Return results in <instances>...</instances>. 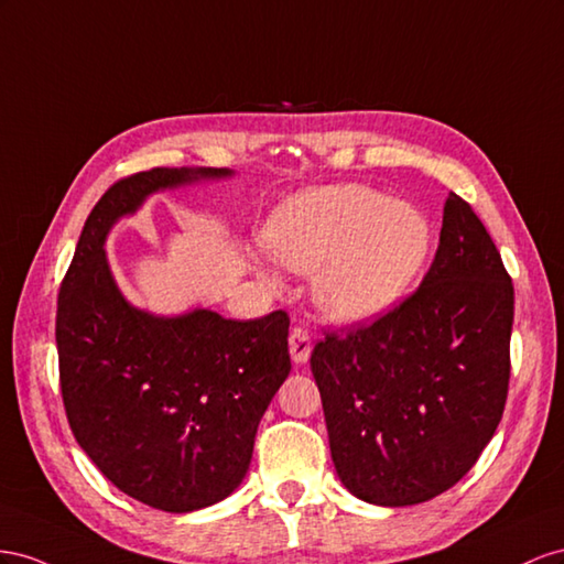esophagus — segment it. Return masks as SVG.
Wrapping results in <instances>:
<instances>
[{"mask_svg":"<svg viewBox=\"0 0 564 564\" xmlns=\"http://www.w3.org/2000/svg\"><path fill=\"white\" fill-rule=\"evenodd\" d=\"M288 347H291V357L295 364H304L312 354V337L302 326L291 330V337H288Z\"/></svg>","mask_w":564,"mask_h":564,"instance_id":"34e87169","label":"esophagus"}]
</instances>
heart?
<instances>
[{"mask_svg":"<svg viewBox=\"0 0 564 564\" xmlns=\"http://www.w3.org/2000/svg\"><path fill=\"white\" fill-rule=\"evenodd\" d=\"M264 246L295 271H316V300L345 324L371 321L406 295L421 273L432 224L415 205L361 184L304 191L264 227Z\"/></svg>","mask_w":564,"mask_h":564,"instance_id":"heart-1","label":"heart"}]
</instances>
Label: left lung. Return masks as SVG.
Instances as JSON below:
<instances>
[{"label":"left lung","mask_w":564,"mask_h":564,"mask_svg":"<svg viewBox=\"0 0 564 564\" xmlns=\"http://www.w3.org/2000/svg\"><path fill=\"white\" fill-rule=\"evenodd\" d=\"M514 291L485 224L448 193L423 283L312 351L337 477L361 501L415 506L452 489L501 423Z\"/></svg>","instance_id":"1"}]
</instances>
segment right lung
Returning a JSON list of instances; mask_svg holds the SVG:
<instances>
[{"label":"right lung","instance_id":"1","mask_svg":"<svg viewBox=\"0 0 564 564\" xmlns=\"http://www.w3.org/2000/svg\"><path fill=\"white\" fill-rule=\"evenodd\" d=\"M229 174L153 167L112 184L58 291V376L75 440L120 491L165 512L213 506L243 481L257 425L291 373V318L141 312L112 281L104 243L151 193Z\"/></svg>","mask_w":564,"mask_h":564}]
</instances>
